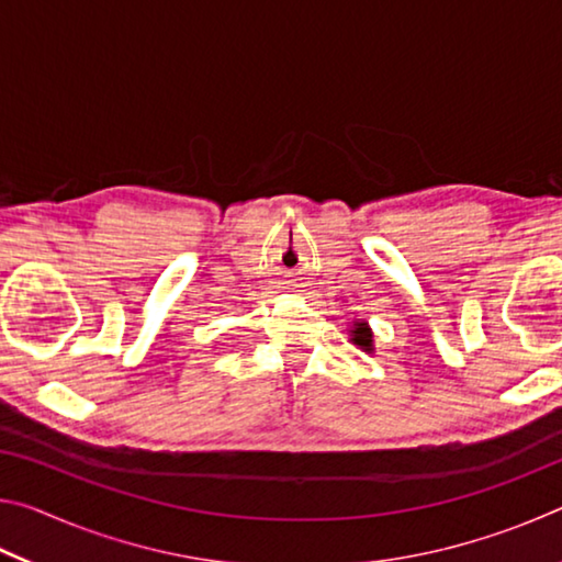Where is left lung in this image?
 Listing matches in <instances>:
<instances>
[{
  "instance_id": "obj_1",
  "label": "left lung",
  "mask_w": 562,
  "mask_h": 562,
  "mask_svg": "<svg viewBox=\"0 0 562 562\" xmlns=\"http://www.w3.org/2000/svg\"><path fill=\"white\" fill-rule=\"evenodd\" d=\"M347 331H349L351 345L361 351H367V355H374V331L369 327L367 319H355Z\"/></svg>"
}]
</instances>
